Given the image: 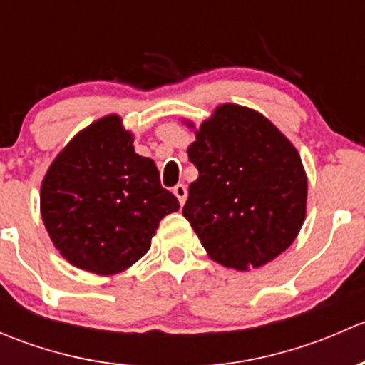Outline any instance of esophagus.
<instances>
[{
	"instance_id": "obj_1",
	"label": "esophagus",
	"mask_w": 365,
	"mask_h": 365,
	"mask_svg": "<svg viewBox=\"0 0 365 365\" xmlns=\"http://www.w3.org/2000/svg\"><path fill=\"white\" fill-rule=\"evenodd\" d=\"M173 194L176 196V200L180 201V205H183L187 201V196H189V192H187V187L183 185V183H178V185L173 189Z\"/></svg>"
}]
</instances>
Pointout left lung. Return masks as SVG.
<instances>
[{"label": "left lung", "instance_id": "left-lung-1", "mask_svg": "<svg viewBox=\"0 0 365 365\" xmlns=\"http://www.w3.org/2000/svg\"><path fill=\"white\" fill-rule=\"evenodd\" d=\"M192 128L187 148L200 171L189 185L183 217L210 259L251 270L295 242L307 210V175L293 143L263 114L238 104L217 106Z\"/></svg>", "mask_w": 365, "mask_h": 365}]
</instances>
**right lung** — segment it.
Listing matches in <instances>:
<instances>
[{"label":"right lung","mask_w":365,"mask_h":365,"mask_svg":"<svg viewBox=\"0 0 365 365\" xmlns=\"http://www.w3.org/2000/svg\"><path fill=\"white\" fill-rule=\"evenodd\" d=\"M180 208L159 169L134 150L118 114L77 132L51 162L40 213L51 242L81 270L114 275L150 251L159 222Z\"/></svg>","instance_id":"1"}]
</instances>
